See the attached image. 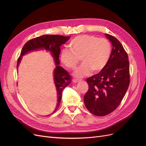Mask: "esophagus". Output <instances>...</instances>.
<instances>
[{
    "label": "esophagus",
    "instance_id": "esophagus-1",
    "mask_svg": "<svg viewBox=\"0 0 146 146\" xmlns=\"http://www.w3.org/2000/svg\"><path fill=\"white\" fill-rule=\"evenodd\" d=\"M79 81H80V79H79V78H74V79H73V82L74 83H77V82H78Z\"/></svg>",
    "mask_w": 146,
    "mask_h": 146
}]
</instances>
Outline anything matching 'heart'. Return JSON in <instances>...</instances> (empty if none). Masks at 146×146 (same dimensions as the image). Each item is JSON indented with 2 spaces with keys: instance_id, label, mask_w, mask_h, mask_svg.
Masks as SVG:
<instances>
[{
  "instance_id": "heart-1",
  "label": "heart",
  "mask_w": 146,
  "mask_h": 146,
  "mask_svg": "<svg viewBox=\"0 0 146 146\" xmlns=\"http://www.w3.org/2000/svg\"><path fill=\"white\" fill-rule=\"evenodd\" d=\"M69 48H64L60 60L66 68L74 69L80 61L83 64L77 69L75 75L85 77L93 70L101 71L107 65L111 52V44L108 39L94 35H82L72 39L69 44Z\"/></svg>"
}]
</instances>
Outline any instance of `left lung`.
<instances>
[{
  "instance_id": "left-lung-1",
  "label": "left lung",
  "mask_w": 146,
  "mask_h": 146,
  "mask_svg": "<svg viewBox=\"0 0 146 146\" xmlns=\"http://www.w3.org/2000/svg\"><path fill=\"white\" fill-rule=\"evenodd\" d=\"M113 48L105 67L98 74L87 78L89 89L84 104L94 115L104 116L114 111L121 104L130 85L129 56L121 43L106 33Z\"/></svg>"
}]
</instances>
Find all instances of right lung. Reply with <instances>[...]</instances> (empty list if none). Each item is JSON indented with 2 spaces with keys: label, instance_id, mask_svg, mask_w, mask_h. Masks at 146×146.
I'll use <instances>...</instances> for the list:
<instances>
[{
  "label": "right lung",
  "instance_id": "right-lung-1",
  "mask_svg": "<svg viewBox=\"0 0 146 146\" xmlns=\"http://www.w3.org/2000/svg\"><path fill=\"white\" fill-rule=\"evenodd\" d=\"M70 37V36H64L58 35H45L33 38L25 44L22 48L20 56L17 60V67L19 66L22 56L29 52L44 48L52 53L56 64V68L54 70V82L56 88L57 96H58L56 108L52 114L54 113L59 108L62 91L65 87L69 85L72 80V77L69 74L67 70L58 65L60 64L59 57L61 52L60 47L67 41Z\"/></svg>",
  "mask_w": 146,
  "mask_h": 146
}]
</instances>
